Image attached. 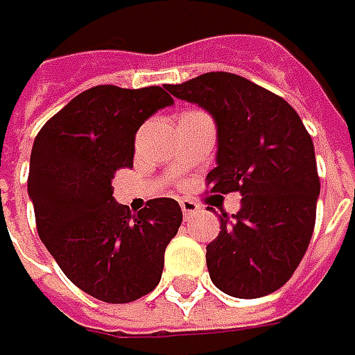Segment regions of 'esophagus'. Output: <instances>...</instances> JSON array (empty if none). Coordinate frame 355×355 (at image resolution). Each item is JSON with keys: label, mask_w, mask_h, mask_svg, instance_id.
I'll use <instances>...</instances> for the list:
<instances>
[{"label": "esophagus", "mask_w": 355, "mask_h": 355, "mask_svg": "<svg viewBox=\"0 0 355 355\" xmlns=\"http://www.w3.org/2000/svg\"><path fill=\"white\" fill-rule=\"evenodd\" d=\"M180 205H182V211H184L185 217H189V215H193V213L199 211V203H196L193 199L182 198L180 199Z\"/></svg>", "instance_id": "1"}]
</instances>
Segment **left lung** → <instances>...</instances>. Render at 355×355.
<instances>
[{"mask_svg":"<svg viewBox=\"0 0 355 355\" xmlns=\"http://www.w3.org/2000/svg\"><path fill=\"white\" fill-rule=\"evenodd\" d=\"M175 98L199 104L217 126L211 193H241L207 245L213 284L235 298H261L293 277L316 223L320 178L314 144L279 94L231 73H205L168 85ZM221 196V198H223Z\"/></svg>","mask_w":355,"mask_h":355,"instance_id":"8db88e82","label":"left lung"}]
</instances>
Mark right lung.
Returning a JSON list of instances; mask_svg holds the SVG:
<instances>
[{
	"mask_svg": "<svg viewBox=\"0 0 355 355\" xmlns=\"http://www.w3.org/2000/svg\"><path fill=\"white\" fill-rule=\"evenodd\" d=\"M171 104L162 87L101 85L75 96L35 138L27 191L37 233L67 279L103 302L152 293L182 225L175 199H150L132 215L112 198L114 173L134 164L138 128Z\"/></svg>",
	"mask_w": 355,
	"mask_h": 355,
	"instance_id": "add662e5",
	"label": "right lung"
}]
</instances>
